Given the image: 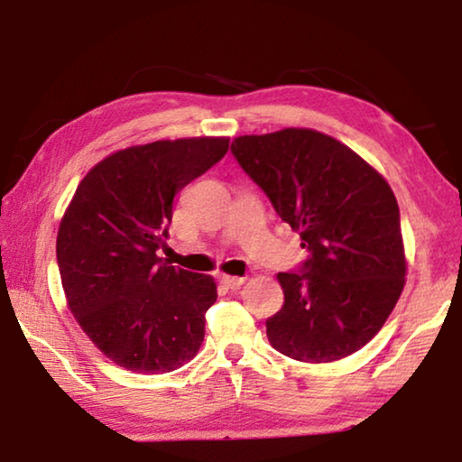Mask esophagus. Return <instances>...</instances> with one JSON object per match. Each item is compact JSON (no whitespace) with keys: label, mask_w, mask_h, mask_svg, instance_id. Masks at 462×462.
<instances>
[{"label":"esophagus","mask_w":462,"mask_h":462,"mask_svg":"<svg viewBox=\"0 0 462 462\" xmlns=\"http://www.w3.org/2000/svg\"><path fill=\"white\" fill-rule=\"evenodd\" d=\"M245 277H234V275H222V283L228 289H238L242 283H245Z\"/></svg>","instance_id":"esophagus-1"}]
</instances>
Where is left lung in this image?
Instances as JSON below:
<instances>
[{
	"label": "left lung",
	"mask_w": 462,
	"mask_h": 462,
	"mask_svg": "<svg viewBox=\"0 0 462 462\" xmlns=\"http://www.w3.org/2000/svg\"><path fill=\"white\" fill-rule=\"evenodd\" d=\"M232 154L310 250L301 273L277 275L285 303L267 319L271 346L301 363L356 353L405 285L400 208L389 183L353 148L311 128L238 136Z\"/></svg>",
	"instance_id": "obj_1"
}]
</instances>
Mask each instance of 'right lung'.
Instances as JSON below:
<instances>
[{
  "mask_svg": "<svg viewBox=\"0 0 462 462\" xmlns=\"http://www.w3.org/2000/svg\"><path fill=\"white\" fill-rule=\"evenodd\" d=\"M228 146L226 136L128 146L99 161L65 209L57 263L67 306L124 369L169 373L198 355L216 281L173 267L156 250L169 236L175 195Z\"/></svg>",
  "mask_w": 462,
  "mask_h": 462,
  "instance_id": "obj_1",
  "label": "right lung"
}]
</instances>
